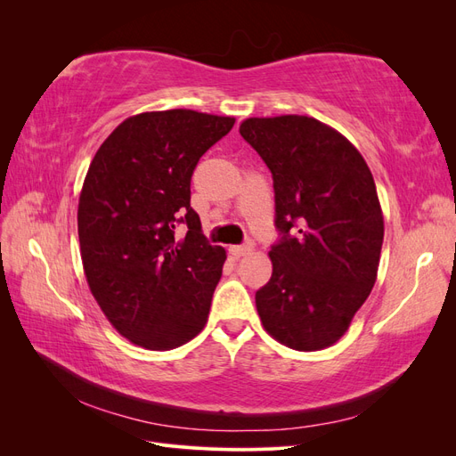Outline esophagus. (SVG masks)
<instances>
[{"label": "esophagus", "mask_w": 456, "mask_h": 456, "mask_svg": "<svg viewBox=\"0 0 456 456\" xmlns=\"http://www.w3.org/2000/svg\"><path fill=\"white\" fill-rule=\"evenodd\" d=\"M253 249H255V243H253V241H247V243H243V245H233V247H230V253H232V256L240 258V256L249 255Z\"/></svg>", "instance_id": "1"}]
</instances>
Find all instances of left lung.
<instances>
[{
	"label": "left lung",
	"mask_w": 456,
	"mask_h": 456,
	"mask_svg": "<svg viewBox=\"0 0 456 456\" xmlns=\"http://www.w3.org/2000/svg\"><path fill=\"white\" fill-rule=\"evenodd\" d=\"M240 133L273 178L272 278L256 291L266 333L298 352L333 346L377 281L384 216L369 165L308 116L247 118Z\"/></svg>",
	"instance_id": "left-lung-1"
}]
</instances>
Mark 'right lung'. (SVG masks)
<instances>
[{"label": "right lung", "mask_w": 456, "mask_h": 456, "mask_svg": "<svg viewBox=\"0 0 456 456\" xmlns=\"http://www.w3.org/2000/svg\"><path fill=\"white\" fill-rule=\"evenodd\" d=\"M236 118L175 108L121 121L96 150L77 205L84 273L106 320L146 350L201 333L226 251L190 207L200 158ZM187 236L175 240V224Z\"/></svg>", "instance_id": "add662e5"}]
</instances>
